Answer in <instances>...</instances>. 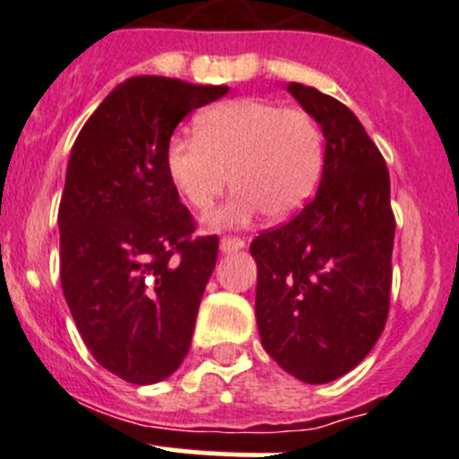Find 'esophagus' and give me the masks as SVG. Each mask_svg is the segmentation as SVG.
I'll use <instances>...</instances> for the list:
<instances>
[{
  "label": "esophagus",
  "instance_id": "34e87169",
  "mask_svg": "<svg viewBox=\"0 0 459 459\" xmlns=\"http://www.w3.org/2000/svg\"><path fill=\"white\" fill-rule=\"evenodd\" d=\"M244 247H247V239L238 238V235H226V238H221V242H220V248L224 253L239 251V248H244Z\"/></svg>",
  "mask_w": 459,
  "mask_h": 459
}]
</instances>
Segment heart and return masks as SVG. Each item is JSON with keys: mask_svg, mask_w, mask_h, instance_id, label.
I'll use <instances>...</instances> for the list:
<instances>
[{"mask_svg": "<svg viewBox=\"0 0 459 459\" xmlns=\"http://www.w3.org/2000/svg\"><path fill=\"white\" fill-rule=\"evenodd\" d=\"M195 135L170 137L164 151L169 182L193 211H211L230 182L226 221H247L257 211L286 220L316 193L324 137L307 110L266 100L221 101L197 115Z\"/></svg>", "mask_w": 459, "mask_h": 459, "instance_id": "obj_1", "label": "heart"}]
</instances>
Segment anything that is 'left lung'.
<instances>
[{"label": "left lung", "mask_w": 459, "mask_h": 459, "mask_svg": "<svg viewBox=\"0 0 459 459\" xmlns=\"http://www.w3.org/2000/svg\"><path fill=\"white\" fill-rule=\"evenodd\" d=\"M289 92L322 126V182L286 224L251 242L257 262L255 317L266 353L308 384L358 367L391 307L395 215L382 152L353 110L317 88Z\"/></svg>", "instance_id": "obj_1"}]
</instances>
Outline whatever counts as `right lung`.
Segmentation results:
<instances>
[{"instance_id":"1","label":"right lung","mask_w":459,"mask_h":459,"mask_svg":"<svg viewBox=\"0 0 459 459\" xmlns=\"http://www.w3.org/2000/svg\"><path fill=\"white\" fill-rule=\"evenodd\" d=\"M226 92L131 77L73 143L57 215L62 290L92 358L131 384L161 382L191 349L220 242L193 238L164 151L191 110Z\"/></svg>"}]
</instances>
